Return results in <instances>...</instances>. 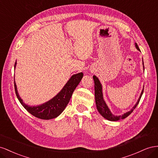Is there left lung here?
<instances>
[{"label": "left lung", "mask_w": 158, "mask_h": 158, "mask_svg": "<svg viewBox=\"0 0 158 158\" xmlns=\"http://www.w3.org/2000/svg\"><path fill=\"white\" fill-rule=\"evenodd\" d=\"M135 46H136L138 50L140 51L139 50V47L138 46V44L136 43H135ZM143 69H144V66H143ZM93 79H94V96H95V102H96L97 110L99 112V113H100L103 117H104L105 118H106L108 120H110V121H117V120H119L121 119H124L125 118H127V116H128L133 112V110L136 109V107L138 105L139 101H140V98L142 97V95L143 92V89L137 102L136 103V105L133 106V108L131 110L127 112H126V113H124L123 115L116 116V115H114L111 113L110 109H109V107H108V106L106 105V102L104 101V99H103L102 88V85L100 82V81L98 80V77H97V76H95V75L93 76Z\"/></svg>", "instance_id": "1"}]
</instances>
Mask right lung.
Here are the masks:
<instances>
[{"mask_svg":"<svg viewBox=\"0 0 158 158\" xmlns=\"http://www.w3.org/2000/svg\"><path fill=\"white\" fill-rule=\"evenodd\" d=\"M16 65V61L15 64V68ZM83 73L75 74L71 77L68 81L63 87L61 91L51 100L38 106H29L26 105L20 97L17 91V87L15 81V89L16 97L21 105L26 110L35 117L43 120H49L56 118L64 110L68 104L74 90L77 87L81 80L83 78Z\"/></svg>","mask_w":158,"mask_h":158,"instance_id":"right-lung-1","label":"right lung"}]
</instances>
